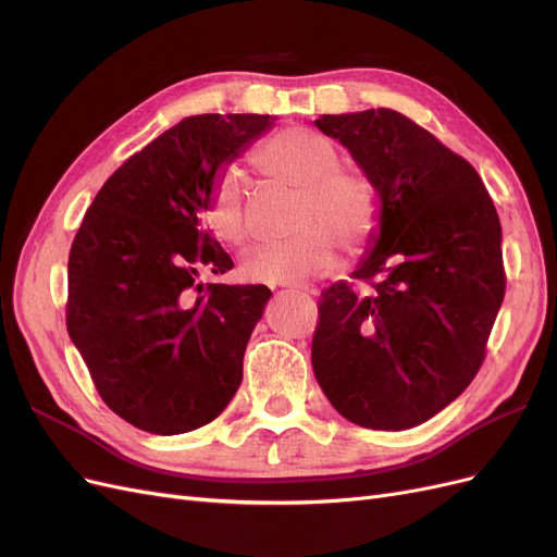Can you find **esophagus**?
Segmentation results:
<instances>
[{
  "mask_svg": "<svg viewBox=\"0 0 557 557\" xmlns=\"http://www.w3.org/2000/svg\"><path fill=\"white\" fill-rule=\"evenodd\" d=\"M297 293H305V295H315V290H307V288H301V290H297Z\"/></svg>",
  "mask_w": 557,
  "mask_h": 557,
  "instance_id": "esophagus-1",
  "label": "esophagus"
}]
</instances>
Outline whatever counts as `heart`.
<instances>
[{"label": "heart", "instance_id": "heart-1", "mask_svg": "<svg viewBox=\"0 0 557 557\" xmlns=\"http://www.w3.org/2000/svg\"><path fill=\"white\" fill-rule=\"evenodd\" d=\"M258 170L285 188L297 190L293 239L264 246L244 260L242 274L252 283L297 285L327 274L336 246L358 252L379 227L376 185L362 172L346 170L339 148L323 134L293 127L267 141L256 156ZM207 225L227 246L250 237L246 181L237 166L218 174L207 207Z\"/></svg>", "mask_w": 557, "mask_h": 557}]
</instances>
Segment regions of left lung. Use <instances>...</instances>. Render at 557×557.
Segmentation results:
<instances>
[{"label": "left lung", "mask_w": 557, "mask_h": 557, "mask_svg": "<svg viewBox=\"0 0 557 557\" xmlns=\"http://www.w3.org/2000/svg\"><path fill=\"white\" fill-rule=\"evenodd\" d=\"M376 185L379 227L350 276L318 305V385L372 430L425 423L476 376L504 299L502 225L476 170L393 109L313 121Z\"/></svg>", "instance_id": "obj_1"}]
</instances>
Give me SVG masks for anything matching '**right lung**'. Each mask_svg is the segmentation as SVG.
<instances>
[{"instance_id":"1","label":"right lung","mask_w":557,"mask_h":557,"mask_svg":"<svg viewBox=\"0 0 557 557\" xmlns=\"http://www.w3.org/2000/svg\"><path fill=\"white\" fill-rule=\"evenodd\" d=\"M274 115H190L102 185L70 252L66 332L107 407L134 428L181 434L239 391L244 352L272 290L197 283L232 258L199 230L213 183Z\"/></svg>"}]
</instances>
